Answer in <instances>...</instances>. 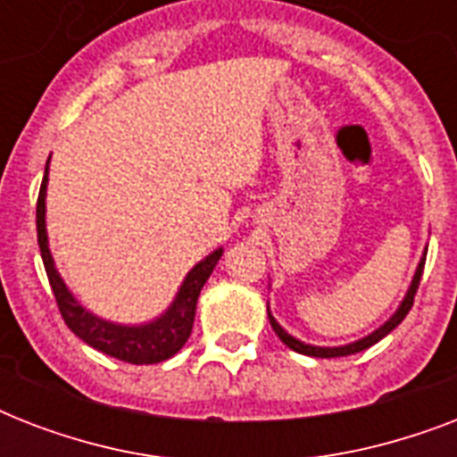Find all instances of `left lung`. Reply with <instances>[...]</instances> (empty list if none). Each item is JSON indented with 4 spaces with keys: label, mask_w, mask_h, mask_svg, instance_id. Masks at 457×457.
I'll return each instance as SVG.
<instances>
[{
    "label": "left lung",
    "mask_w": 457,
    "mask_h": 457,
    "mask_svg": "<svg viewBox=\"0 0 457 457\" xmlns=\"http://www.w3.org/2000/svg\"><path fill=\"white\" fill-rule=\"evenodd\" d=\"M425 258H427V249H425V253H422V258H420L418 270H415V275H412L411 287H408V292H405L403 301L398 303L396 312H394V315H391V318L386 320L384 325L377 327L375 332H370L368 337H362V339H358V341H351V344H344V346H312V344H305V341L292 337V334L287 332L285 327L279 325L278 320L272 318L270 303H268V320H270L272 329H275V334H278L279 339H282V344H287V346L292 348V351H296V353L312 355V358H339V355L361 353V351H365V348L375 346L377 341L384 339V337H386L391 329H396V327L403 322V318L408 315V311L412 308V301H415V292H418L420 278H422V268H425Z\"/></svg>",
    "instance_id": "obj_1"
}]
</instances>
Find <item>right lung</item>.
<instances>
[{
	"mask_svg": "<svg viewBox=\"0 0 457 457\" xmlns=\"http://www.w3.org/2000/svg\"><path fill=\"white\" fill-rule=\"evenodd\" d=\"M49 158H46L45 178H42L37 196V244L46 278H49V285H52V292L56 296V303H59V311L66 320V325L71 327V332L75 337H80L92 348L111 355V358H118V361L132 362V365H154V362L172 358L179 348L185 346V341L192 334L196 301H199V294L206 285V279L211 278V272L220 261L222 249H215L213 253H208L204 261H199L192 270L187 272V278L182 279L172 303L158 318L142 322V325H120V322L99 318L75 299L73 292L68 289L63 278L56 270L52 251H49V237H46Z\"/></svg>",
	"mask_w": 457,
	"mask_h": 457,
	"instance_id": "add662e5",
	"label": "right lung"
}]
</instances>
